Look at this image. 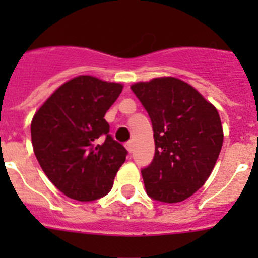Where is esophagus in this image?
Returning a JSON list of instances; mask_svg holds the SVG:
<instances>
[{
    "label": "esophagus",
    "mask_w": 258,
    "mask_h": 258,
    "mask_svg": "<svg viewBox=\"0 0 258 258\" xmlns=\"http://www.w3.org/2000/svg\"><path fill=\"white\" fill-rule=\"evenodd\" d=\"M125 149H126L127 152L131 154V152L133 151V142H132V141H129V142L125 143Z\"/></svg>",
    "instance_id": "obj_1"
}]
</instances>
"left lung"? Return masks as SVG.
Returning a JSON list of instances; mask_svg holds the SVG:
<instances>
[{
	"label": "left lung",
	"instance_id": "1",
	"mask_svg": "<svg viewBox=\"0 0 258 258\" xmlns=\"http://www.w3.org/2000/svg\"><path fill=\"white\" fill-rule=\"evenodd\" d=\"M131 88L154 131V160L142 169L146 192L159 202H183L206 183L221 152L217 108L177 77H156Z\"/></svg>",
	"mask_w": 258,
	"mask_h": 258
}]
</instances>
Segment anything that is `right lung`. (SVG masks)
<instances>
[{
	"label": "right lung",
	"instance_id": "obj_1",
	"mask_svg": "<svg viewBox=\"0 0 258 258\" xmlns=\"http://www.w3.org/2000/svg\"><path fill=\"white\" fill-rule=\"evenodd\" d=\"M124 85L80 75L36 111L32 146L47 178L66 197L92 202L111 191L126 150L109 136L104 115Z\"/></svg>",
	"mask_w": 258,
	"mask_h": 258
}]
</instances>
